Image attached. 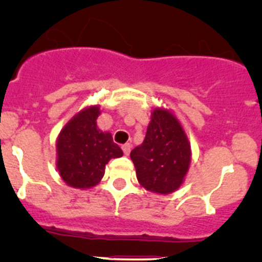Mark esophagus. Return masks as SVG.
Instances as JSON below:
<instances>
[{"mask_svg":"<svg viewBox=\"0 0 262 262\" xmlns=\"http://www.w3.org/2000/svg\"><path fill=\"white\" fill-rule=\"evenodd\" d=\"M130 148H132V144H129V143H125V144H123V146H121V149H123L124 155H125V156L129 155V152H130Z\"/></svg>","mask_w":262,"mask_h":262,"instance_id":"1","label":"esophagus"}]
</instances>
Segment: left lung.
<instances>
[{
    "mask_svg": "<svg viewBox=\"0 0 262 262\" xmlns=\"http://www.w3.org/2000/svg\"><path fill=\"white\" fill-rule=\"evenodd\" d=\"M130 158L146 190L166 195L181 186L191 162V147L173 113L163 107L153 110L146 138L132 150Z\"/></svg>",
    "mask_w": 262,
    "mask_h": 262,
    "instance_id": "left-lung-1",
    "label": "left lung"
}]
</instances>
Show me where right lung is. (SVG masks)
Here are the masks:
<instances>
[{"instance_id":"1","label":"right lung","mask_w":262,"mask_h":262,"mask_svg":"<svg viewBox=\"0 0 262 262\" xmlns=\"http://www.w3.org/2000/svg\"><path fill=\"white\" fill-rule=\"evenodd\" d=\"M99 105L84 107L57 138V168L62 180L75 189H90L101 181L105 166L123 156L109 132L97 128Z\"/></svg>"}]
</instances>
